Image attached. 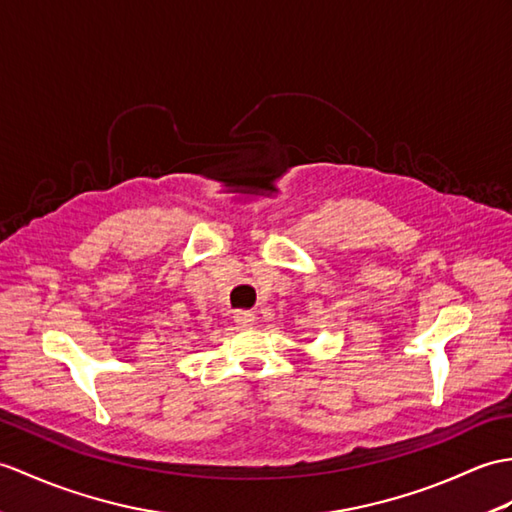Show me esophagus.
Segmentation results:
<instances>
[{"instance_id":"obj_1","label":"esophagus","mask_w":512,"mask_h":512,"mask_svg":"<svg viewBox=\"0 0 512 512\" xmlns=\"http://www.w3.org/2000/svg\"><path fill=\"white\" fill-rule=\"evenodd\" d=\"M233 318H235V323L242 325V327H248V325L255 323V314L253 312H237Z\"/></svg>"}]
</instances>
